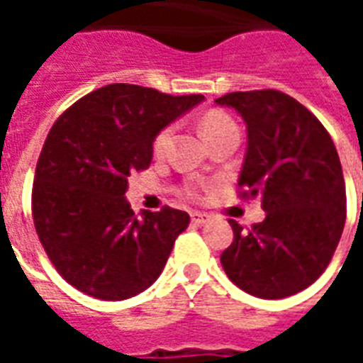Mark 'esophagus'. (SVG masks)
Returning <instances> with one entry per match:
<instances>
[{
	"label": "esophagus",
	"instance_id": "esophagus-1",
	"mask_svg": "<svg viewBox=\"0 0 363 363\" xmlns=\"http://www.w3.org/2000/svg\"><path fill=\"white\" fill-rule=\"evenodd\" d=\"M190 218H192V221H194L196 225H204L206 221H210V216L204 212H192L190 213Z\"/></svg>",
	"mask_w": 363,
	"mask_h": 363
}]
</instances>
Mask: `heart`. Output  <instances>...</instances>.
Returning a JSON list of instances; mask_svg holds the SVG:
<instances>
[{
    "mask_svg": "<svg viewBox=\"0 0 363 363\" xmlns=\"http://www.w3.org/2000/svg\"><path fill=\"white\" fill-rule=\"evenodd\" d=\"M231 130H237L235 122L229 118L225 112L220 111H210L206 112L202 120H200V132L204 135L208 142H212L216 138H220L221 134H228ZM171 128H163L157 135H155V140H153V151H155V155H161L163 151L167 150V143H169V138H171Z\"/></svg>",
    "mask_w": 363,
    "mask_h": 363,
    "instance_id": "obj_1",
    "label": "heart"
}]
</instances>
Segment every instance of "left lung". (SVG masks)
<instances>
[{
  "label": "left lung",
  "mask_w": 363,
  "mask_h": 363,
  "mask_svg": "<svg viewBox=\"0 0 363 363\" xmlns=\"http://www.w3.org/2000/svg\"><path fill=\"white\" fill-rule=\"evenodd\" d=\"M247 124L239 174L245 196H260L267 218L243 231L221 267L235 286L262 299L294 296L325 272L346 221V189L330 135L294 96L280 91H237L216 99Z\"/></svg>",
  "instance_id": "8db88e82"
}]
</instances>
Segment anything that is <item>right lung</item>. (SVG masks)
<instances>
[{"label": "right lung", "mask_w": 363, "mask_h": 363, "mask_svg": "<svg viewBox=\"0 0 363 363\" xmlns=\"http://www.w3.org/2000/svg\"><path fill=\"white\" fill-rule=\"evenodd\" d=\"M204 101L112 83L72 104L52 126L33 184V220L64 280L120 301L157 280L190 216L165 206L135 216L128 177L151 165L155 135Z\"/></svg>", "instance_id": "right-lung-1"}]
</instances>
